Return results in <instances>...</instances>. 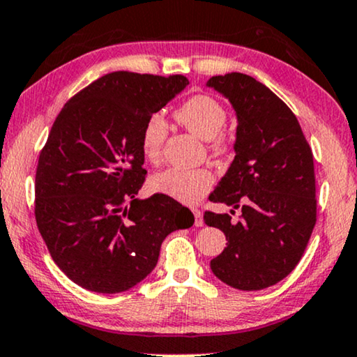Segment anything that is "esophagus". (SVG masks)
I'll return each mask as SVG.
<instances>
[{"mask_svg":"<svg viewBox=\"0 0 357 357\" xmlns=\"http://www.w3.org/2000/svg\"><path fill=\"white\" fill-rule=\"evenodd\" d=\"M192 213H194V216H195V222H194V225H195L197 227L204 226L205 222H204V216H202V211H200L199 208H194Z\"/></svg>","mask_w":357,"mask_h":357,"instance_id":"1","label":"esophagus"}]
</instances>
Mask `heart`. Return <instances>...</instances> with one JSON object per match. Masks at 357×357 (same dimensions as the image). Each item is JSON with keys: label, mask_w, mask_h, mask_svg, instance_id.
<instances>
[{"label": "heart", "mask_w": 357, "mask_h": 357, "mask_svg": "<svg viewBox=\"0 0 357 357\" xmlns=\"http://www.w3.org/2000/svg\"><path fill=\"white\" fill-rule=\"evenodd\" d=\"M181 125L195 132L202 139H210L211 152L218 157L227 155L232 142L221 130L227 121V112L220 100L208 94H195L184 100L174 112ZM168 135V123L162 114L147 116L141 130V151L146 160L158 163L162 160L163 144ZM215 176L210 169L168 168L151 178L152 192L162 194L185 205H194L210 192Z\"/></svg>", "instance_id": "obj_1"}]
</instances>
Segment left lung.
<instances>
[{
  "label": "left lung",
  "mask_w": 357,
  "mask_h": 357,
  "mask_svg": "<svg viewBox=\"0 0 357 357\" xmlns=\"http://www.w3.org/2000/svg\"><path fill=\"white\" fill-rule=\"evenodd\" d=\"M206 84L231 100L238 120L236 158L210 200L242 211L238 221L205 211V225L227 238L210 266L234 289L261 290L287 278L310 242L317 220L314 158L294 112L258 79L232 72Z\"/></svg>",
  "instance_id": "left-lung-1"
}]
</instances>
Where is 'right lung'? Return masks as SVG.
I'll return each instance as SVG.
<instances>
[{
	"instance_id": "obj_1",
	"label": "right lung",
	"mask_w": 357,
	"mask_h": 357,
	"mask_svg": "<svg viewBox=\"0 0 357 357\" xmlns=\"http://www.w3.org/2000/svg\"><path fill=\"white\" fill-rule=\"evenodd\" d=\"M189 84L184 75L112 72L67 100L41 149L35 220L54 263L98 294H120L155 268L168 234L194 225L179 202L136 199L146 181L141 130Z\"/></svg>"
}]
</instances>
